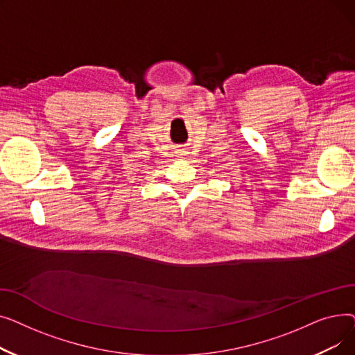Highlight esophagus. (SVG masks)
Instances as JSON below:
<instances>
[{
	"label": "esophagus",
	"instance_id": "1",
	"mask_svg": "<svg viewBox=\"0 0 355 355\" xmlns=\"http://www.w3.org/2000/svg\"><path fill=\"white\" fill-rule=\"evenodd\" d=\"M189 154H190V153H187V151H184V149H180V151L177 153V155H178L180 158H187V157H189Z\"/></svg>",
	"mask_w": 355,
	"mask_h": 355
}]
</instances>
